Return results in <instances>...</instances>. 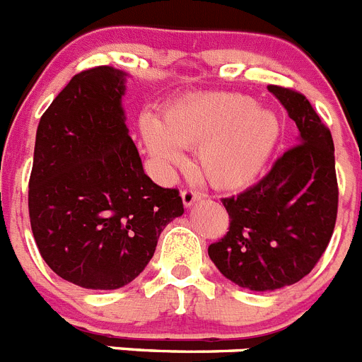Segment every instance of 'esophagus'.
<instances>
[{"instance_id":"esophagus-1","label":"esophagus","mask_w":362,"mask_h":362,"mask_svg":"<svg viewBox=\"0 0 362 362\" xmlns=\"http://www.w3.org/2000/svg\"><path fill=\"white\" fill-rule=\"evenodd\" d=\"M181 199H183V205L187 206V209H190L194 203L202 199V194L194 192V190H183V192H181Z\"/></svg>"}]
</instances>
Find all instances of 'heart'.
Instances as JSON below:
<instances>
[{
  "mask_svg": "<svg viewBox=\"0 0 362 362\" xmlns=\"http://www.w3.org/2000/svg\"><path fill=\"white\" fill-rule=\"evenodd\" d=\"M141 132L150 156L165 168L196 148V170L216 190H243L264 174L282 139L273 107L242 93H196L170 104L160 124L146 117Z\"/></svg>",
  "mask_w": 362,
  "mask_h": 362,
  "instance_id": "b5f03b06",
  "label": "heart"
}]
</instances>
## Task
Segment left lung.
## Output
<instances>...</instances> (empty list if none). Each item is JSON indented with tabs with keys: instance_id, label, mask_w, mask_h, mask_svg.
I'll list each match as a JSON object with an SVG mask.
<instances>
[{
	"instance_id": "left-lung-1",
	"label": "left lung",
	"mask_w": 362,
	"mask_h": 362,
	"mask_svg": "<svg viewBox=\"0 0 362 362\" xmlns=\"http://www.w3.org/2000/svg\"><path fill=\"white\" fill-rule=\"evenodd\" d=\"M298 128L296 146L240 196L223 199L230 227L209 247L218 271L249 291H274L310 274L335 228V156L329 129L310 100L267 86Z\"/></svg>"
}]
</instances>
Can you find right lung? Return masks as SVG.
Segmentation results:
<instances>
[{"label":"right lung","mask_w":362,"mask_h":362,"mask_svg":"<svg viewBox=\"0 0 362 362\" xmlns=\"http://www.w3.org/2000/svg\"><path fill=\"white\" fill-rule=\"evenodd\" d=\"M128 73L82 71L40 119L29 216L45 264L86 289H119L143 273L163 228L183 214L175 188L144 174L122 97Z\"/></svg>","instance_id":"add662e5"}]
</instances>
